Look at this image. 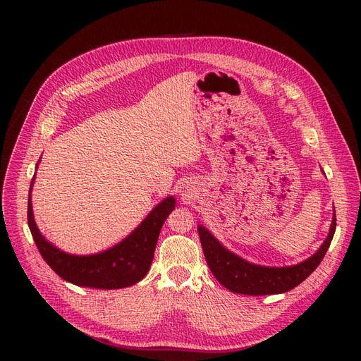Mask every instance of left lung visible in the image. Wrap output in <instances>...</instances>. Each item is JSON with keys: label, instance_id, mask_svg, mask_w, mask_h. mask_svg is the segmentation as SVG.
<instances>
[{"label": "left lung", "instance_id": "8db88e82", "mask_svg": "<svg viewBox=\"0 0 361 361\" xmlns=\"http://www.w3.org/2000/svg\"><path fill=\"white\" fill-rule=\"evenodd\" d=\"M336 231V212L329 235L320 248L307 260L286 267L254 264L226 248L207 228L198 224V235L205 262L214 277L230 291L247 295H269L290 291L310 276L324 259Z\"/></svg>", "mask_w": 361, "mask_h": 361}]
</instances>
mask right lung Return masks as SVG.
<instances>
[{"mask_svg": "<svg viewBox=\"0 0 361 361\" xmlns=\"http://www.w3.org/2000/svg\"><path fill=\"white\" fill-rule=\"evenodd\" d=\"M34 180L35 174L28 194V227L42 259L61 279L80 287L114 290L130 287L145 277L154 259L161 227L176 209L173 195L159 202L140 226L114 247L97 254L77 255L60 250L38 230L31 204Z\"/></svg>", "mask_w": 361, "mask_h": 361, "instance_id": "1", "label": "right lung"}]
</instances>
